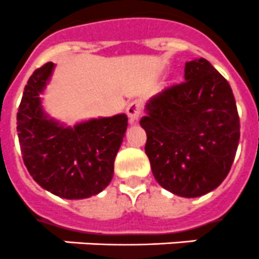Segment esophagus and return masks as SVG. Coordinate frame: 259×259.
Segmentation results:
<instances>
[{
	"label": "esophagus",
	"instance_id": "34e87169",
	"mask_svg": "<svg viewBox=\"0 0 259 259\" xmlns=\"http://www.w3.org/2000/svg\"><path fill=\"white\" fill-rule=\"evenodd\" d=\"M143 111V103L141 100H133L129 103L126 108V113L130 118V122H136L138 117L141 116Z\"/></svg>",
	"mask_w": 259,
	"mask_h": 259
}]
</instances>
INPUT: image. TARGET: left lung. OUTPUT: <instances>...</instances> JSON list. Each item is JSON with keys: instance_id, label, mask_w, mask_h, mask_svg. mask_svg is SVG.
<instances>
[{"instance_id": "1", "label": "left lung", "mask_w": 259, "mask_h": 259, "mask_svg": "<svg viewBox=\"0 0 259 259\" xmlns=\"http://www.w3.org/2000/svg\"><path fill=\"white\" fill-rule=\"evenodd\" d=\"M139 121L157 183L173 194L201 197L223 183L240 139L229 83L204 58L185 65V82L164 89Z\"/></svg>"}]
</instances>
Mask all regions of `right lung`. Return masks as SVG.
Masks as SVG:
<instances>
[{
    "instance_id": "obj_1",
    "label": "right lung",
    "mask_w": 259,
    "mask_h": 259,
    "mask_svg": "<svg viewBox=\"0 0 259 259\" xmlns=\"http://www.w3.org/2000/svg\"><path fill=\"white\" fill-rule=\"evenodd\" d=\"M53 67V62H47L36 69L24 87L17 114L22 157L41 188L66 199H83L98 194L111 183L127 117L94 118L74 127L49 118L39 95Z\"/></svg>"
}]
</instances>
